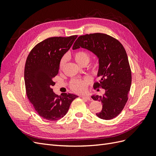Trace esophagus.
Masks as SVG:
<instances>
[{
	"mask_svg": "<svg viewBox=\"0 0 156 156\" xmlns=\"http://www.w3.org/2000/svg\"><path fill=\"white\" fill-rule=\"evenodd\" d=\"M82 98H84V99H87V100H88L89 101H92V99L88 95H84L82 96Z\"/></svg>",
	"mask_w": 156,
	"mask_h": 156,
	"instance_id": "1",
	"label": "esophagus"
}]
</instances>
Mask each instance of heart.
<instances>
[{
  "mask_svg": "<svg viewBox=\"0 0 156 156\" xmlns=\"http://www.w3.org/2000/svg\"><path fill=\"white\" fill-rule=\"evenodd\" d=\"M74 58L76 62L79 64L80 66H83L84 64H87L90 60V55L87 51H79L75 52L74 53ZM67 61V56H64L63 57L61 58L60 62H59V69L61 70L64 67V66L66 63ZM89 80L88 79H76L73 80L72 81L70 84L71 88L75 92L77 93H82L84 92L87 90V84L89 83Z\"/></svg>",
  "mask_w": 156,
  "mask_h": 156,
  "instance_id": "1",
  "label": "heart"
}]
</instances>
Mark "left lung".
I'll list each match as a JSON object with an SVG mask.
<instances>
[{
  "instance_id": "obj_1",
  "label": "left lung",
  "mask_w": 156,
  "mask_h": 156,
  "mask_svg": "<svg viewBox=\"0 0 156 156\" xmlns=\"http://www.w3.org/2000/svg\"><path fill=\"white\" fill-rule=\"evenodd\" d=\"M86 49L95 55L99 60L98 77L100 81L94 87L105 90L103 96L93 95L92 98L102 103V110L96 113L103 120H111L123 110L128 100L131 84V72L126 51L120 42L102 33L80 36L73 49Z\"/></svg>"
}]
</instances>
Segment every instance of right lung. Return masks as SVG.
I'll return each instance as SVG.
<instances>
[{
	"label": "right lung",
	"instance_id": "add662e5",
	"mask_svg": "<svg viewBox=\"0 0 156 156\" xmlns=\"http://www.w3.org/2000/svg\"><path fill=\"white\" fill-rule=\"evenodd\" d=\"M77 37H49L37 44L28 55L24 72L27 95L37 114L44 119L55 121L62 118L78 97L69 93L58 96L52 89L60 61Z\"/></svg>",
	"mask_w": 156,
	"mask_h": 156
}]
</instances>
